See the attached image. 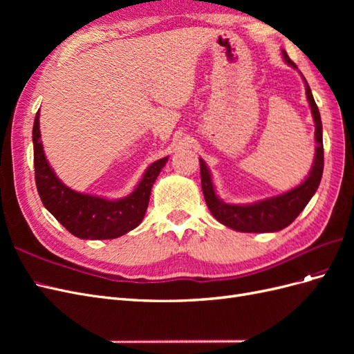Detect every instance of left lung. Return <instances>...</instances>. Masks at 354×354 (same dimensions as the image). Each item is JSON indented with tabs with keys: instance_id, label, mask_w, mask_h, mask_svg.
<instances>
[{
	"instance_id": "left-lung-1",
	"label": "left lung",
	"mask_w": 354,
	"mask_h": 354,
	"mask_svg": "<svg viewBox=\"0 0 354 354\" xmlns=\"http://www.w3.org/2000/svg\"><path fill=\"white\" fill-rule=\"evenodd\" d=\"M283 60L289 66L297 69L295 63L288 57L286 51L282 50ZM303 77V75H301ZM304 80L306 85V95L310 108H312V115L315 120V140H316V153L313 159L312 169H310L308 176L301 185L297 187L285 192L282 195H277L273 198H267L254 203H226L223 202L217 194L216 187H214L211 173L203 162V159L199 158L201 165V185L203 198H205L207 205L211 214L216 220H218L224 226H227L236 232L245 233H266V232H279L288 227L301 212L308 201L313 198L316 190L319 187L320 178L324 173V140H322V121H320V113L317 109V104L313 99L312 90H310L308 84Z\"/></svg>"
}]
</instances>
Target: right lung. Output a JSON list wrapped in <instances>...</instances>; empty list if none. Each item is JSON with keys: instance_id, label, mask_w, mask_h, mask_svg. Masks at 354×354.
<instances>
[{"instance_id": "right-lung-1", "label": "right lung", "mask_w": 354, "mask_h": 354, "mask_svg": "<svg viewBox=\"0 0 354 354\" xmlns=\"http://www.w3.org/2000/svg\"><path fill=\"white\" fill-rule=\"evenodd\" d=\"M34 165L39 198L63 227L80 239H115L136 229L142 223L149 205L152 186L168 156L147 167L142 180L130 195L121 199H106L75 192L56 176L50 167L41 142L39 111L34 128Z\"/></svg>"}]
</instances>
